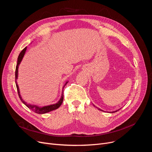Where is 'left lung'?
<instances>
[{
	"label": "left lung",
	"mask_w": 152,
	"mask_h": 152,
	"mask_svg": "<svg viewBox=\"0 0 152 152\" xmlns=\"http://www.w3.org/2000/svg\"><path fill=\"white\" fill-rule=\"evenodd\" d=\"M94 106L95 107V105H94ZM98 108V110H100V111H103V110H101L100 108ZM120 109H121V108H119V110H116V111H111V112H109V113H115V112H116V111H119V110H120Z\"/></svg>",
	"instance_id": "left-lung-1"
}]
</instances>
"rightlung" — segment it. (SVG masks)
Returning <instances> with one entry per match:
<instances>
[{"label": "right lung", "instance_id": "1", "mask_svg": "<svg viewBox=\"0 0 152 152\" xmlns=\"http://www.w3.org/2000/svg\"><path fill=\"white\" fill-rule=\"evenodd\" d=\"M27 49V47H26L25 49H24L20 53L18 57V61H17V66H16V71H15V83H16V86H17V91H18V94L19 95V97L21 100V101L25 104L28 108H29L30 110H31L32 111H33L34 112L37 113V114H45L47 113L48 112H50V111H52L53 110H55L56 109L58 108L63 102V89L65 86L66 85V84L68 83V81H67L65 84H64V86H63L62 88V92H61V96L60 99V100L56 103H54V104H52V105H46V106H39L37 105H34V104H31V103H26L25 100H23L21 95H20V89H19V86L18 85L17 83V79H18V67L20 64L21 63L23 57L25 56V54L26 53Z\"/></svg>", "mask_w": 152, "mask_h": 152}]
</instances>
